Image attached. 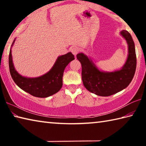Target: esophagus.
<instances>
[{"mask_svg":"<svg viewBox=\"0 0 146 146\" xmlns=\"http://www.w3.org/2000/svg\"><path fill=\"white\" fill-rule=\"evenodd\" d=\"M71 52L74 55H76L78 53V49L76 46H73L71 48Z\"/></svg>","mask_w":146,"mask_h":146,"instance_id":"obj_1","label":"esophagus"}]
</instances>
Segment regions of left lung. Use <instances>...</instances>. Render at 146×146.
Returning <instances> with one entry per match:
<instances>
[{"mask_svg": "<svg viewBox=\"0 0 146 146\" xmlns=\"http://www.w3.org/2000/svg\"><path fill=\"white\" fill-rule=\"evenodd\" d=\"M120 34L127 41L128 56L122 69L113 72L100 71L91 58L84 53H78L76 58L82 65V79L84 87L90 92L102 97L112 95L127 88L135 75L137 67L135 43L126 30Z\"/></svg>", "mask_w": 146, "mask_h": 146, "instance_id": "left-lung-1", "label": "left lung"}]
</instances>
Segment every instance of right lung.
Masks as SVG:
<instances>
[{
	"instance_id": "add662e5",
	"label": "right lung",
	"mask_w": 146,
	"mask_h": 146,
	"mask_svg": "<svg viewBox=\"0 0 146 146\" xmlns=\"http://www.w3.org/2000/svg\"><path fill=\"white\" fill-rule=\"evenodd\" d=\"M14 42L15 40L11 46H13ZM74 59V55L69 52L58 56L52 68L44 75L36 78H28L21 75L15 70L10 49L9 55V71L15 83L20 88L34 97L46 98L54 95L60 90L62 86L64 70Z\"/></svg>"
}]
</instances>
